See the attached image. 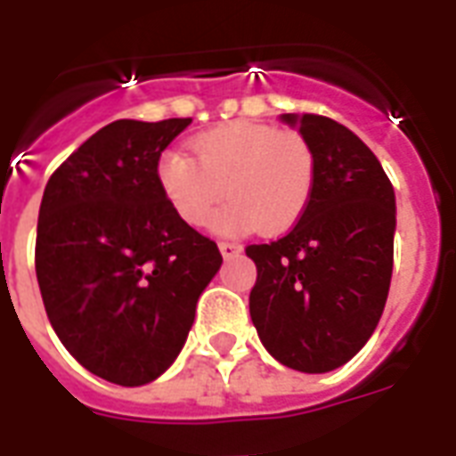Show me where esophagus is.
Segmentation results:
<instances>
[{
  "instance_id": "obj_1",
  "label": "esophagus",
  "mask_w": 456,
  "mask_h": 456,
  "mask_svg": "<svg viewBox=\"0 0 456 456\" xmlns=\"http://www.w3.org/2000/svg\"><path fill=\"white\" fill-rule=\"evenodd\" d=\"M219 251H222L224 258H234L241 254V247H239L237 241H219Z\"/></svg>"
}]
</instances>
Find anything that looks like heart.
Instances as JSON below:
<instances>
[{"label": "heart", "mask_w": 456, "mask_h": 456, "mask_svg": "<svg viewBox=\"0 0 456 456\" xmlns=\"http://www.w3.org/2000/svg\"><path fill=\"white\" fill-rule=\"evenodd\" d=\"M195 158L166 151L156 166L160 192L192 227L212 219L217 234H283L305 215L317 180L310 141L256 121H232L192 141Z\"/></svg>", "instance_id": "1"}]
</instances>
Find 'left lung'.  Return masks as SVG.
Listing matches in <instances>:
<instances>
[{
  "instance_id": "left-lung-1",
  "label": "left lung",
  "mask_w": 456,
  "mask_h": 456,
  "mask_svg": "<svg viewBox=\"0 0 456 456\" xmlns=\"http://www.w3.org/2000/svg\"><path fill=\"white\" fill-rule=\"evenodd\" d=\"M315 151L305 215L286 237L251 244L248 313L266 352L288 369L327 373L352 359L381 320L393 273L395 192L371 149L339 121L281 114Z\"/></svg>"
}]
</instances>
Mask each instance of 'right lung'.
<instances>
[{"mask_svg":"<svg viewBox=\"0 0 456 456\" xmlns=\"http://www.w3.org/2000/svg\"><path fill=\"white\" fill-rule=\"evenodd\" d=\"M190 121H112L44 190L36 278L45 313L65 349L117 386L156 381L178 359L222 266L217 244L170 208L156 178Z\"/></svg>","mask_w":456,"mask_h":456,"instance_id":"1","label":"right lung"}]
</instances>
